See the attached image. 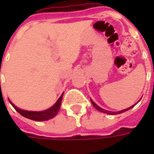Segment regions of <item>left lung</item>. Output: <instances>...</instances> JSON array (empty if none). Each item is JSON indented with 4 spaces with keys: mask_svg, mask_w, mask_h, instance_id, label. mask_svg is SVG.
Returning <instances> with one entry per match:
<instances>
[{
    "mask_svg": "<svg viewBox=\"0 0 154 154\" xmlns=\"http://www.w3.org/2000/svg\"><path fill=\"white\" fill-rule=\"evenodd\" d=\"M91 102L92 103V105H93V106H94V107H95V108H96L97 110H99V111H100V112H103V113L109 114V115H117V114H121V113H123V112H125V111H126V110H130L131 108H133V107L135 106V105H134V106H132L129 107V108H127V109H125V110H120V111H117V112H113V111H109V110H104V109H102V108H100V107L98 106L97 104L95 103V102H94V101L92 100H91Z\"/></svg>",
    "mask_w": 154,
    "mask_h": 154,
    "instance_id": "8db88e82",
    "label": "left lung"
}]
</instances>
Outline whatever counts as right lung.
<instances>
[{"label": "right lung", "mask_w": 154, "mask_h": 154, "mask_svg": "<svg viewBox=\"0 0 154 154\" xmlns=\"http://www.w3.org/2000/svg\"><path fill=\"white\" fill-rule=\"evenodd\" d=\"M63 93L62 94V96L59 97V99L57 100V102L54 104L53 106L50 107L48 110H43V111H28V110H21V109H19L18 107L15 106V105H13L11 100H9V101L12 105V106L15 108V110L25 118L35 120V121H45V120H48V119L54 118L59 111V109L61 107V102H62V99H63Z\"/></svg>", "instance_id": "1"}]
</instances>
